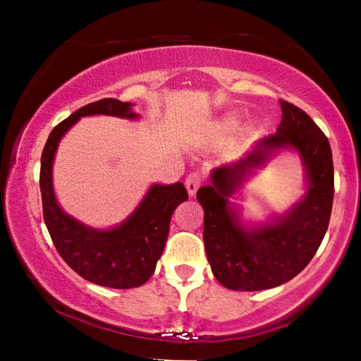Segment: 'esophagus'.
Returning <instances> with one entry per match:
<instances>
[{"label": "esophagus", "instance_id": "esophagus-1", "mask_svg": "<svg viewBox=\"0 0 361 361\" xmlns=\"http://www.w3.org/2000/svg\"><path fill=\"white\" fill-rule=\"evenodd\" d=\"M200 183H202V176H200V173H191L188 175V178L185 181V186L188 189V194L191 195V197H194L195 192H197V189L200 188Z\"/></svg>", "mask_w": 361, "mask_h": 361}]
</instances>
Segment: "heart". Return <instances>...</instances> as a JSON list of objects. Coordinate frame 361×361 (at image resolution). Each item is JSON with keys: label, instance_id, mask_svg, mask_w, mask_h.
Wrapping results in <instances>:
<instances>
[{"label": "heart", "instance_id": "b5f03b06", "mask_svg": "<svg viewBox=\"0 0 361 361\" xmlns=\"http://www.w3.org/2000/svg\"><path fill=\"white\" fill-rule=\"evenodd\" d=\"M234 124H235L234 121H229V122H228V126H229V127H232V126H234Z\"/></svg>", "mask_w": 361, "mask_h": 361}]
</instances>
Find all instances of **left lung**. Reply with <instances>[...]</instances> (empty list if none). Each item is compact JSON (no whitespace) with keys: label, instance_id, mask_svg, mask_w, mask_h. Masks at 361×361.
Listing matches in <instances>:
<instances>
[{"label":"left lung","instance_id":"left-lung-1","mask_svg":"<svg viewBox=\"0 0 361 361\" xmlns=\"http://www.w3.org/2000/svg\"><path fill=\"white\" fill-rule=\"evenodd\" d=\"M282 122L239 161L215 169L197 191L204 207V243L212 272L234 291L269 290L296 277L319 250L334 197L333 154L325 133L302 109L280 100ZM283 149L296 150L306 170L305 197L282 217L256 226L241 223L228 202L256 168Z\"/></svg>","mask_w":361,"mask_h":361}]
</instances>
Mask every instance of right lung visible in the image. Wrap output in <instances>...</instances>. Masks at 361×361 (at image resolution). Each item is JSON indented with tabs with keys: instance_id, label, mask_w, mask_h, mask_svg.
I'll list each match as a JSON object with an SVG mask.
<instances>
[{
	"instance_id": "obj_1",
	"label": "right lung",
	"mask_w": 361,
	"mask_h": 361,
	"mask_svg": "<svg viewBox=\"0 0 361 361\" xmlns=\"http://www.w3.org/2000/svg\"><path fill=\"white\" fill-rule=\"evenodd\" d=\"M106 114L137 119L132 103L103 99L89 103L54 127L41 154L39 188L42 215L59 255L73 271L95 285L129 290L142 286L154 274L166 247L170 219L188 200L183 183L152 185L130 216L111 229H94L62 210L52 185V166L59 142L84 116Z\"/></svg>"
}]
</instances>
